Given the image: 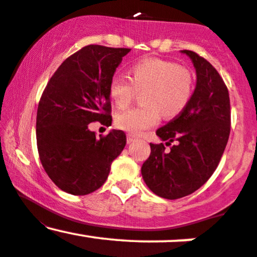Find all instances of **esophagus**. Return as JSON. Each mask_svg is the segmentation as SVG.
Wrapping results in <instances>:
<instances>
[{"mask_svg": "<svg viewBox=\"0 0 257 257\" xmlns=\"http://www.w3.org/2000/svg\"><path fill=\"white\" fill-rule=\"evenodd\" d=\"M137 140H138V139L134 138V137H132V135H128V137H126V143H128V144L134 143V141H137Z\"/></svg>", "mask_w": 257, "mask_h": 257, "instance_id": "34e87169", "label": "esophagus"}]
</instances>
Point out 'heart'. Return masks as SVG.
Returning <instances> with one entry per match:
<instances>
[{"mask_svg":"<svg viewBox=\"0 0 257 257\" xmlns=\"http://www.w3.org/2000/svg\"><path fill=\"white\" fill-rule=\"evenodd\" d=\"M129 81L113 76L108 84V93L114 105L123 108L129 105L135 93L140 96V107L119 112L114 123L131 135H140L163 118L178 117L190 104L193 95L192 72L173 61L145 59L133 64L128 70Z\"/></svg>","mask_w":257,"mask_h":257,"instance_id":"heart-1","label":"heart"}]
</instances>
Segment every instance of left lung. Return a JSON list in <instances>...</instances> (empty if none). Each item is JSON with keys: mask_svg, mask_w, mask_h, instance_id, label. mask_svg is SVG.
Returning a JSON list of instances; mask_svg holds the SVG:
<instances>
[{"mask_svg": "<svg viewBox=\"0 0 257 257\" xmlns=\"http://www.w3.org/2000/svg\"><path fill=\"white\" fill-rule=\"evenodd\" d=\"M192 61L197 82L190 104L178 117L157 129L163 144H150L151 155L141 167L153 193L178 199L197 191L213 175L229 137L228 90L219 72L192 51H181Z\"/></svg>", "mask_w": 257, "mask_h": 257, "instance_id": "1", "label": "left lung"}]
</instances>
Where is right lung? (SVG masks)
I'll return each instance as SVG.
<instances>
[{
  "instance_id": "right-lung-1",
  "label": "right lung",
  "mask_w": 257,
  "mask_h": 257,
  "mask_svg": "<svg viewBox=\"0 0 257 257\" xmlns=\"http://www.w3.org/2000/svg\"><path fill=\"white\" fill-rule=\"evenodd\" d=\"M128 48L90 44L69 57L49 79L37 108L41 163L60 190L75 196L104 185L126 138L112 129L95 137L89 123L112 122L108 84Z\"/></svg>"
}]
</instances>
